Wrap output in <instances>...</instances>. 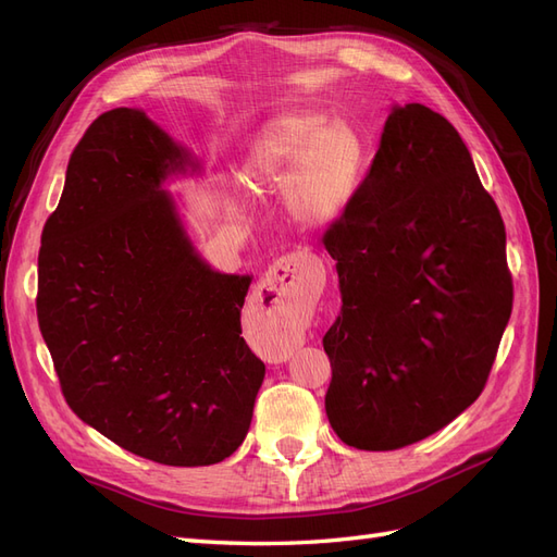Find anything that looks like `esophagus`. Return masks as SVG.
I'll return each mask as SVG.
<instances>
[{"label":"esophagus","instance_id":"1","mask_svg":"<svg viewBox=\"0 0 557 557\" xmlns=\"http://www.w3.org/2000/svg\"><path fill=\"white\" fill-rule=\"evenodd\" d=\"M262 288L264 330L283 344V350H295L305 344L307 320L320 295V276L307 258L285 256L269 267Z\"/></svg>","mask_w":557,"mask_h":557}]
</instances>
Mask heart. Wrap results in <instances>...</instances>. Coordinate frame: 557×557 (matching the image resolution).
Listing matches in <instances>:
<instances>
[{
    "mask_svg": "<svg viewBox=\"0 0 557 557\" xmlns=\"http://www.w3.org/2000/svg\"><path fill=\"white\" fill-rule=\"evenodd\" d=\"M362 164V144L346 123L297 111L260 129L244 164V181L258 193L283 188V205L295 221L323 225L348 207Z\"/></svg>",
    "mask_w": 557,
    "mask_h": 557,
    "instance_id": "1",
    "label": "heart"
}]
</instances>
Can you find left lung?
<instances>
[{
  "label": "left lung",
  "mask_w": 557,
  "mask_h": 557,
  "mask_svg": "<svg viewBox=\"0 0 557 557\" xmlns=\"http://www.w3.org/2000/svg\"><path fill=\"white\" fill-rule=\"evenodd\" d=\"M323 244L342 293L323 336L332 430L360 450L425 440L483 393L513 307L507 232L458 129L393 109Z\"/></svg>",
  "instance_id": "8db88e82"
}]
</instances>
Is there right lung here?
<instances>
[{
    "label": "right lung",
    "instance_id": "add662e5",
    "mask_svg": "<svg viewBox=\"0 0 557 557\" xmlns=\"http://www.w3.org/2000/svg\"><path fill=\"white\" fill-rule=\"evenodd\" d=\"M185 164L144 111L97 117L41 232L37 318L83 423L146 460L205 467L242 446L264 362L242 336L250 276L213 272L160 190Z\"/></svg>",
    "mask_w": 557,
    "mask_h": 557
}]
</instances>
